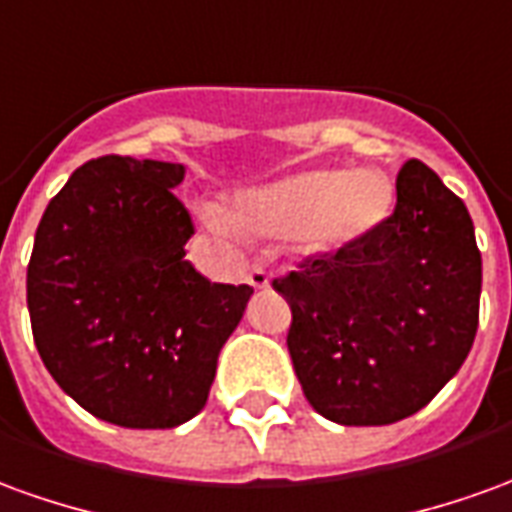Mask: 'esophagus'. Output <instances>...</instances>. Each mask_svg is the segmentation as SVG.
<instances>
[{"label":"esophagus","instance_id":"34e87169","mask_svg":"<svg viewBox=\"0 0 512 512\" xmlns=\"http://www.w3.org/2000/svg\"><path fill=\"white\" fill-rule=\"evenodd\" d=\"M246 280H249V285H255V288H268V282H271V274H268L266 268L260 266V263H255V266L249 268Z\"/></svg>","mask_w":512,"mask_h":512}]
</instances>
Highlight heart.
<instances>
[{"mask_svg": "<svg viewBox=\"0 0 512 512\" xmlns=\"http://www.w3.org/2000/svg\"><path fill=\"white\" fill-rule=\"evenodd\" d=\"M388 182L380 171H307L246 191L232 202L230 219L207 207L210 230L249 235H302L313 246H343L371 230L388 205Z\"/></svg>", "mask_w": 512, "mask_h": 512, "instance_id": "obj_1", "label": "heart"}]
</instances>
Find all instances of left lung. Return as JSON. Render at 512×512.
I'll return each instance as SVG.
<instances>
[{"instance_id": "8db88e82", "label": "left lung", "mask_w": 512, "mask_h": 512, "mask_svg": "<svg viewBox=\"0 0 512 512\" xmlns=\"http://www.w3.org/2000/svg\"><path fill=\"white\" fill-rule=\"evenodd\" d=\"M307 402L346 427L413 416L455 377L480 324L482 257L463 199L421 160L391 216L271 280Z\"/></svg>"}]
</instances>
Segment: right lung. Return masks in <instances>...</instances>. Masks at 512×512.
Here are the masks:
<instances>
[{
    "label": "right lung",
    "mask_w": 512,
    "mask_h": 512,
    "mask_svg": "<svg viewBox=\"0 0 512 512\" xmlns=\"http://www.w3.org/2000/svg\"><path fill=\"white\" fill-rule=\"evenodd\" d=\"M180 163L88 160L46 205L27 266L38 355L91 416L171 430L207 402L249 285L210 282L185 260L194 235L174 196Z\"/></svg>",
    "instance_id": "right-lung-1"
}]
</instances>
